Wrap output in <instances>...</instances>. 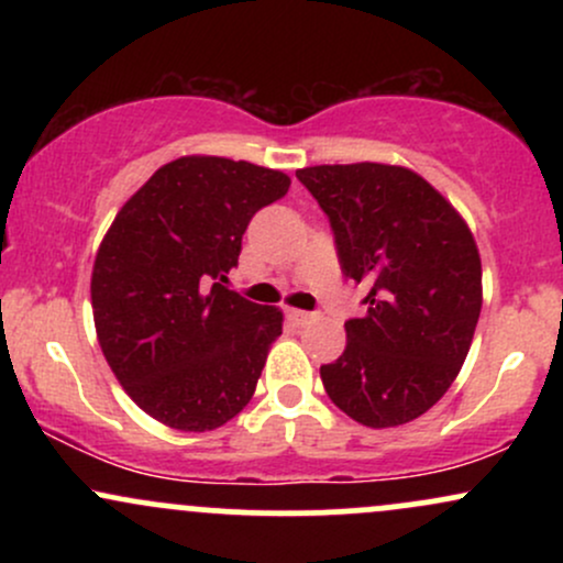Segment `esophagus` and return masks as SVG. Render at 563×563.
<instances>
[{
	"instance_id": "1",
	"label": "esophagus",
	"mask_w": 563,
	"mask_h": 563,
	"mask_svg": "<svg viewBox=\"0 0 563 563\" xmlns=\"http://www.w3.org/2000/svg\"><path fill=\"white\" fill-rule=\"evenodd\" d=\"M288 320L296 322V325H307L312 320V312H303V309H288Z\"/></svg>"
}]
</instances>
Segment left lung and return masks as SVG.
I'll use <instances>...</instances> for the list:
<instances>
[{"label":"left lung","instance_id":"8db88e82","mask_svg":"<svg viewBox=\"0 0 563 563\" xmlns=\"http://www.w3.org/2000/svg\"><path fill=\"white\" fill-rule=\"evenodd\" d=\"M331 219L346 277L365 283L363 318L320 367L339 410L371 429L416 421L466 363L482 312V260L466 219L421 174L391 164L296 172Z\"/></svg>","mask_w":563,"mask_h":563}]
</instances>
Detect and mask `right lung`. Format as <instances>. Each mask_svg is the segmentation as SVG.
Listing matches in <instances>:
<instances>
[{"instance_id":"add662e5","label":"right lung","mask_w":563,"mask_h":563,"mask_svg":"<svg viewBox=\"0 0 563 563\" xmlns=\"http://www.w3.org/2000/svg\"><path fill=\"white\" fill-rule=\"evenodd\" d=\"M288 185V174L249 161L183 156L102 238L89 286L97 341L124 391L164 426L219 429L254 397L283 312L222 283L251 217Z\"/></svg>"}]
</instances>
